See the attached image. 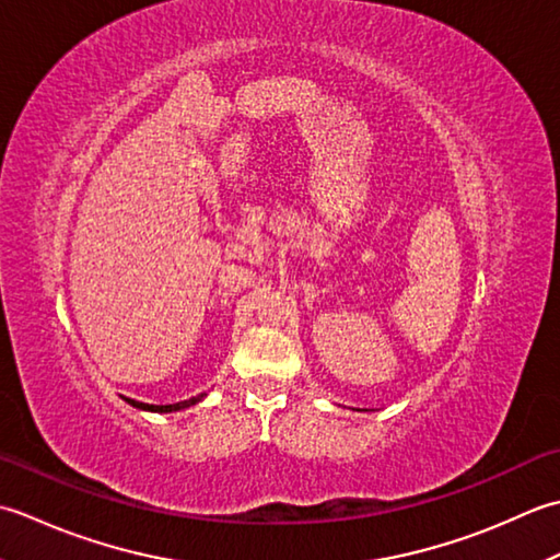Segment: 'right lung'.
Returning a JSON list of instances; mask_svg holds the SVG:
<instances>
[{"label":"right lung","mask_w":560,"mask_h":560,"mask_svg":"<svg viewBox=\"0 0 560 560\" xmlns=\"http://www.w3.org/2000/svg\"><path fill=\"white\" fill-rule=\"evenodd\" d=\"M205 396H208V394H198V396L188 398V401H178V404H168V406H152V404H142V401H135V398H125V401H128L132 408H140V410H152V413H174V410H184V408H188V406H196V404H200Z\"/></svg>","instance_id":"add662e5"}]
</instances>
